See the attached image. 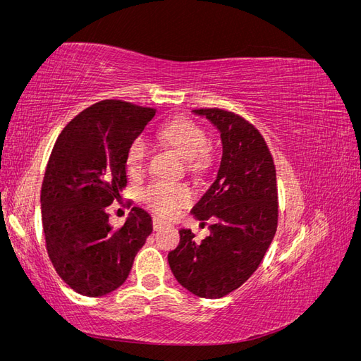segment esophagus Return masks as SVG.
<instances>
[{
  "label": "esophagus",
  "instance_id": "obj_1",
  "mask_svg": "<svg viewBox=\"0 0 361 361\" xmlns=\"http://www.w3.org/2000/svg\"><path fill=\"white\" fill-rule=\"evenodd\" d=\"M164 226H167L166 221H162L159 216H155V218H154V228H155V231H159V228L164 227Z\"/></svg>",
  "mask_w": 361,
  "mask_h": 361
}]
</instances>
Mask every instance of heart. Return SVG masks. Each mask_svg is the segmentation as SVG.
Here are the masks:
<instances>
[{"instance_id": "heart-1", "label": "heart", "mask_w": 361, "mask_h": 361, "mask_svg": "<svg viewBox=\"0 0 361 361\" xmlns=\"http://www.w3.org/2000/svg\"><path fill=\"white\" fill-rule=\"evenodd\" d=\"M159 137L178 149L187 158V169L191 173H203L211 164V155L207 150L209 135L206 129L188 117H176L170 120L159 129ZM149 154V143L145 135H135L129 141L126 147V166L130 171H140L145 167ZM143 202L152 211L162 215L171 216L192 202L194 192L188 183L155 180L149 183L143 190Z\"/></svg>"}]
</instances>
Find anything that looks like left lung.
I'll return each instance as SVG.
<instances>
[{"instance_id": "obj_1", "label": "left lung", "mask_w": 361, "mask_h": 361, "mask_svg": "<svg viewBox=\"0 0 361 361\" xmlns=\"http://www.w3.org/2000/svg\"><path fill=\"white\" fill-rule=\"evenodd\" d=\"M220 129L223 158L218 176L192 214L211 224V235L195 243L182 228L179 245L169 253L171 272L200 298H221L255 274L279 224L274 159L259 129L223 108H197Z\"/></svg>"}]
</instances>
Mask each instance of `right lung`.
I'll use <instances>...</instances> for the list:
<instances>
[{
  "label": "right lung",
  "instance_id": "add662e5",
  "mask_svg": "<svg viewBox=\"0 0 361 361\" xmlns=\"http://www.w3.org/2000/svg\"><path fill=\"white\" fill-rule=\"evenodd\" d=\"M157 110L105 99L63 128L49 155L40 190L42 226L57 274L85 297L122 286L154 231L152 216L134 207L113 228L106 207L126 188V147Z\"/></svg>",
  "mask_w": 361,
  "mask_h": 361
}]
</instances>
